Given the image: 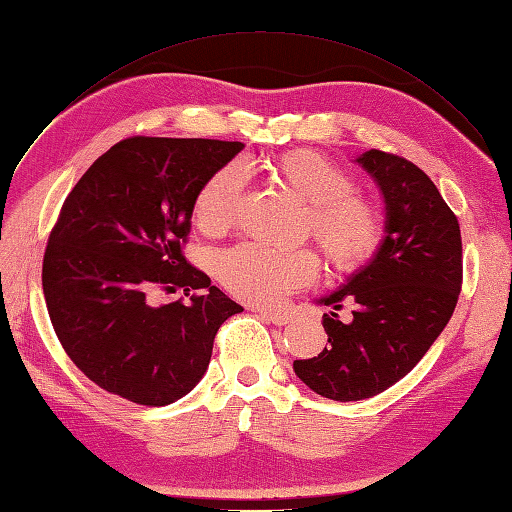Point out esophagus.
Wrapping results in <instances>:
<instances>
[{
	"mask_svg": "<svg viewBox=\"0 0 512 512\" xmlns=\"http://www.w3.org/2000/svg\"><path fill=\"white\" fill-rule=\"evenodd\" d=\"M259 316L268 320V322H272V324H277V326H283V324L292 320L290 313H281V311H259Z\"/></svg>",
	"mask_w": 512,
	"mask_h": 512,
	"instance_id": "34e87169",
	"label": "esophagus"
}]
</instances>
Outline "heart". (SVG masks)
<instances>
[{
	"label": "heart",
	"mask_w": 512,
	"mask_h": 512,
	"mask_svg": "<svg viewBox=\"0 0 512 512\" xmlns=\"http://www.w3.org/2000/svg\"><path fill=\"white\" fill-rule=\"evenodd\" d=\"M277 175L309 203V229L335 266L363 264L381 242V216L355 196V181L346 170L316 151H292L274 162ZM244 188L240 162L222 166L205 181L194 201L199 227H227ZM216 274L227 290L246 303L277 305L318 277V257L309 248H272L244 242L222 253Z\"/></svg>",
	"instance_id": "1"
}]
</instances>
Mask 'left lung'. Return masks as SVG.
I'll return each instance as SVG.
<instances>
[{"instance_id":"8db88e82","label":"left lung","mask_w":512,"mask_h":512,"mask_svg":"<svg viewBox=\"0 0 512 512\" xmlns=\"http://www.w3.org/2000/svg\"><path fill=\"white\" fill-rule=\"evenodd\" d=\"M355 162L381 190L385 235L368 264L318 298L335 309L355 300L352 320L331 311L329 344L294 361L300 381L337 402L372 398L409 374L450 322L463 281L461 227L424 170L376 149Z\"/></svg>"}]
</instances>
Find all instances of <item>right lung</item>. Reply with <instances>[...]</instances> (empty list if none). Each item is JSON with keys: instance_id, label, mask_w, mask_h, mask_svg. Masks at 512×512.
Returning a JSON list of instances; mask_svg holds the SVG:
<instances>
[{"instance_id": "add662e5", "label": "right lung", "mask_w": 512, "mask_h": 512, "mask_svg": "<svg viewBox=\"0 0 512 512\" xmlns=\"http://www.w3.org/2000/svg\"><path fill=\"white\" fill-rule=\"evenodd\" d=\"M244 149L205 138H127L67 196L43 259L51 324L71 361L114 396L166 406L190 393L220 324L244 311L181 253L196 194ZM197 290L155 306V289Z\"/></svg>"}]
</instances>
